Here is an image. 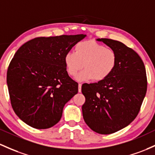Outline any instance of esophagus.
<instances>
[{
    "label": "esophagus",
    "instance_id": "esophagus-1",
    "mask_svg": "<svg viewBox=\"0 0 155 155\" xmlns=\"http://www.w3.org/2000/svg\"><path fill=\"white\" fill-rule=\"evenodd\" d=\"M79 93L81 92V84H79Z\"/></svg>",
    "mask_w": 155,
    "mask_h": 155
}]
</instances>
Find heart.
I'll return each mask as SVG.
<instances>
[{
    "mask_svg": "<svg viewBox=\"0 0 155 155\" xmlns=\"http://www.w3.org/2000/svg\"><path fill=\"white\" fill-rule=\"evenodd\" d=\"M64 63L70 76H74L82 68L84 70L76 76L79 81H100L107 79L113 73L117 63V55L113 49L93 40L77 43L74 52L64 55Z\"/></svg>",
    "mask_w": 155,
    "mask_h": 155,
    "instance_id": "obj_1",
    "label": "heart"
}]
</instances>
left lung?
<instances>
[{"mask_svg":"<svg viewBox=\"0 0 155 155\" xmlns=\"http://www.w3.org/2000/svg\"><path fill=\"white\" fill-rule=\"evenodd\" d=\"M96 40L115 52L117 63L107 79L82 84L85 97L82 115L92 130L108 135L127 127L136 118L147 93V74L142 59L132 48L117 40Z\"/></svg>","mask_w":155,"mask_h":155,"instance_id":"8db88e82","label":"left lung"}]
</instances>
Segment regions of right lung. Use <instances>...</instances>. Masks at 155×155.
<instances>
[{"instance_id":"obj_1","label":"right lung","mask_w":155,"mask_h":155,"mask_svg":"<svg viewBox=\"0 0 155 155\" xmlns=\"http://www.w3.org/2000/svg\"><path fill=\"white\" fill-rule=\"evenodd\" d=\"M85 37H37L15 53L6 81L12 107L26 124L42 130L59 121L65 104L78 93V83L66 71L64 55Z\"/></svg>"}]
</instances>
